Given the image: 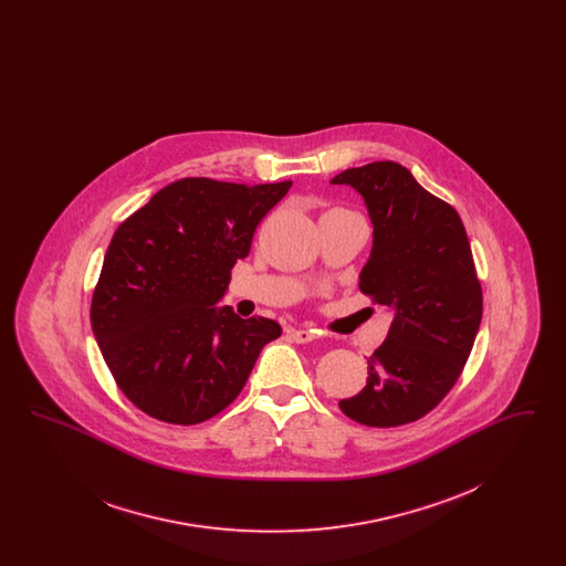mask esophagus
<instances>
[{"label":"esophagus","mask_w":566,"mask_h":566,"mask_svg":"<svg viewBox=\"0 0 566 566\" xmlns=\"http://www.w3.org/2000/svg\"><path fill=\"white\" fill-rule=\"evenodd\" d=\"M289 335L296 344H310L316 339V333L307 331V328H293V331H289Z\"/></svg>","instance_id":"esophagus-1"}]
</instances>
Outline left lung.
I'll return each mask as SVG.
<instances>
[{
	"instance_id": "8db88e82",
	"label": "left lung",
	"mask_w": 566,
	"mask_h": 566,
	"mask_svg": "<svg viewBox=\"0 0 566 566\" xmlns=\"http://www.w3.org/2000/svg\"><path fill=\"white\" fill-rule=\"evenodd\" d=\"M356 190L374 224L360 291L392 323L369 360L367 386L342 411L367 427H401L429 413L471 354L482 286L457 210L392 161L352 167L331 180Z\"/></svg>"
}]
</instances>
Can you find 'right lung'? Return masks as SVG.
Masks as SVG:
<instances>
[{"label":"right lung","instance_id":"1","mask_svg":"<svg viewBox=\"0 0 566 566\" xmlns=\"http://www.w3.org/2000/svg\"><path fill=\"white\" fill-rule=\"evenodd\" d=\"M289 189L182 178L116 229L91 326L118 388L148 416L169 424L212 418L282 335L275 321H243L218 301L256 224Z\"/></svg>","mask_w":566,"mask_h":566}]
</instances>
